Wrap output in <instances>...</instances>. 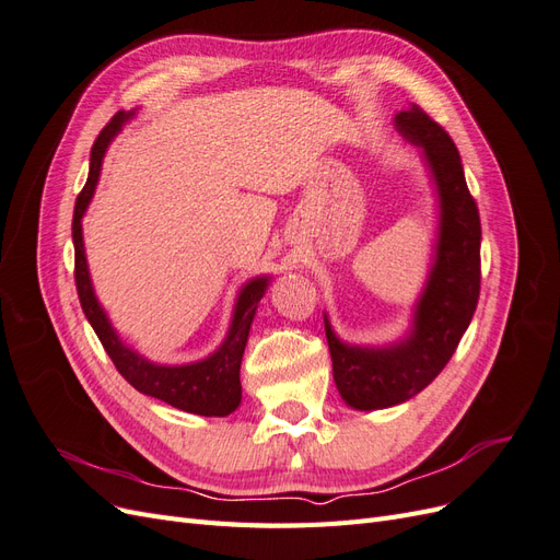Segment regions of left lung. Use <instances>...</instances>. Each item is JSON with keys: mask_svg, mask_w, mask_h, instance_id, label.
Here are the masks:
<instances>
[{"mask_svg": "<svg viewBox=\"0 0 560 560\" xmlns=\"http://www.w3.org/2000/svg\"><path fill=\"white\" fill-rule=\"evenodd\" d=\"M401 138L420 149L436 196L432 264L413 303L411 327L385 346L338 338L325 313L334 383L350 409L378 411L416 397L453 358L479 301L481 222L448 132L418 105L395 114Z\"/></svg>", "mask_w": 560, "mask_h": 560, "instance_id": "obj_1", "label": "left lung"}]
</instances>
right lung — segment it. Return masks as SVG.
<instances>
[{
	"label": "right lung",
	"instance_id": "add662e5",
	"mask_svg": "<svg viewBox=\"0 0 560 560\" xmlns=\"http://www.w3.org/2000/svg\"><path fill=\"white\" fill-rule=\"evenodd\" d=\"M138 109L118 112L112 121L97 135V140L91 149V171L83 191L77 198L74 219H72V241H74V280L81 308L86 313L91 327L95 329L100 343L105 346L107 354L112 358L114 366L138 393L161 399L165 404L175 406L179 411L196 413V416H217L224 418L233 413L241 406L243 387H241V362L247 346V336L252 329V319L257 315L259 301L264 299L270 276H257L247 280L238 299H235L231 325L224 336L222 346H219L208 358L198 362L186 364H159L144 358L142 352L130 348L118 331L112 327V322L97 301L91 270L86 261V247H83V229L81 219L86 214L95 186L103 171V159L107 154V147L116 138L121 128L130 121Z\"/></svg>",
	"mask_w": 560,
	"mask_h": 560
}]
</instances>
